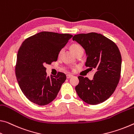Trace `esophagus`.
Here are the masks:
<instances>
[{"label":"esophagus","instance_id":"34e87169","mask_svg":"<svg viewBox=\"0 0 134 134\" xmlns=\"http://www.w3.org/2000/svg\"><path fill=\"white\" fill-rule=\"evenodd\" d=\"M72 76H73V75H71V74H67V75H66V78H67L68 79H69V78H72Z\"/></svg>","mask_w":134,"mask_h":134}]
</instances>
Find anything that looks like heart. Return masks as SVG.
<instances>
[{"instance_id": "1", "label": "heart", "mask_w": 134, "mask_h": 134, "mask_svg": "<svg viewBox=\"0 0 134 134\" xmlns=\"http://www.w3.org/2000/svg\"><path fill=\"white\" fill-rule=\"evenodd\" d=\"M71 49L72 50V51L75 54L79 53H82L83 54V53H84V49H83V47L80 44H76V43L72 44L71 46ZM62 52H63V49L60 50V51L59 53V56H60L61 54H62Z\"/></svg>"}]
</instances>
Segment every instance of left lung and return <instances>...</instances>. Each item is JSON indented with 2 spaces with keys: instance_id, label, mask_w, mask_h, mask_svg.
<instances>
[{
  "instance_id": "8db88e82",
  "label": "left lung",
  "mask_w": 134,
  "mask_h": 134,
  "mask_svg": "<svg viewBox=\"0 0 134 134\" xmlns=\"http://www.w3.org/2000/svg\"><path fill=\"white\" fill-rule=\"evenodd\" d=\"M72 40L85 50L87 56L85 66L96 71L93 80L78 76L76 93L89 104L104 102L112 95L120 80L122 58L117 45L96 32L76 34Z\"/></svg>"
}]
</instances>
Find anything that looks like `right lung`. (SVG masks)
Here are the masks:
<instances>
[{
	"mask_svg": "<svg viewBox=\"0 0 134 134\" xmlns=\"http://www.w3.org/2000/svg\"><path fill=\"white\" fill-rule=\"evenodd\" d=\"M72 36L42 31L22 43L17 54L15 74L21 91L30 102L44 106L56 97L66 76L60 72L56 76H47L45 66L57 61L59 52Z\"/></svg>",
	"mask_w": 134,
	"mask_h": 134,
	"instance_id": "add662e5",
	"label": "right lung"
}]
</instances>
